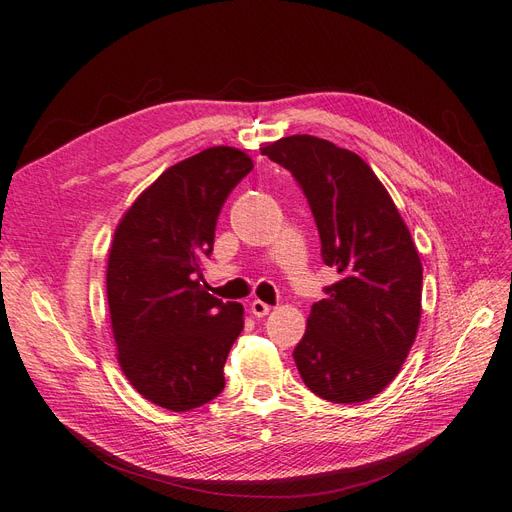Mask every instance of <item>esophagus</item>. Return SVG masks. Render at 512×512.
I'll list each match as a JSON object with an SVG mask.
<instances>
[{
  "label": "esophagus",
  "mask_w": 512,
  "mask_h": 512,
  "mask_svg": "<svg viewBox=\"0 0 512 512\" xmlns=\"http://www.w3.org/2000/svg\"><path fill=\"white\" fill-rule=\"evenodd\" d=\"M270 309H272V306L266 304V302H261V300H253L251 302V313L255 317H266L270 313Z\"/></svg>",
  "instance_id": "esophagus-1"
}]
</instances>
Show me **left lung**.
Wrapping results in <instances>:
<instances>
[{
  "mask_svg": "<svg viewBox=\"0 0 512 512\" xmlns=\"http://www.w3.org/2000/svg\"><path fill=\"white\" fill-rule=\"evenodd\" d=\"M261 154L300 184L321 259L339 274L294 349L302 382L332 403L373 399L401 371L420 324L422 264L410 229L358 154L311 135L283 137Z\"/></svg>",
  "mask_w": 512,
  "mask_h": 512,
  "instance_id": "left-lung-1",
  "label": "left lung"
}]
</instances>
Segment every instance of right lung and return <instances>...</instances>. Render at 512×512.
<instances>
[{
	"label": "right lung",
	"mask_w": 512,
	"mask_h": 512,
	"mask_svg": "<svg viewBox=\"0 0 512 512\" xmlns=\"http://www.w3.org/2000/svg\"><path fill=\"white\" fill-rule=\"evenodd\" d=\"M251 169L242 150H203L160 173L115 229L107 300L118 362L141 397L165 410L188 412L225 388L244 309L203 289V261L225 199Z\"/></svg>",
	"instance_id": "1"
}]
</instances>
